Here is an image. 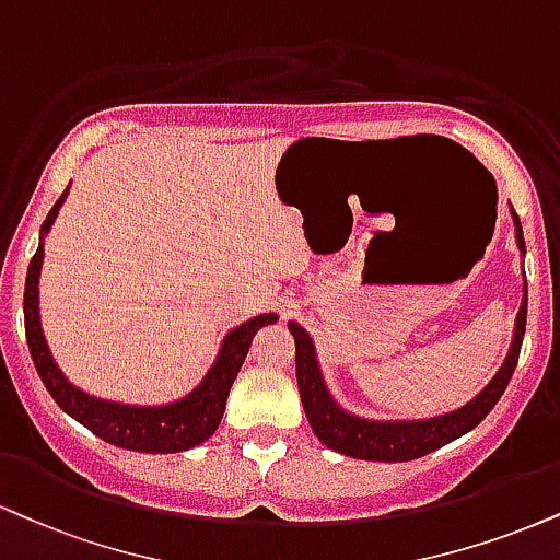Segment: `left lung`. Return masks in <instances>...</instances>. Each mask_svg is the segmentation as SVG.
Segmentation results:
<instances>
[{"label":"left lung","instance_id":"left-lung-1","mask_svg":"<svg viewBox=\"0 0 560 560\" xmlns=\"http://www.w3.org/2000/svg\"><path fill=\"white\" fill-rule=\"evenodd\" d=\"M509 213L511 221H514L516 247L524 258L527 247H524L522 224H518L514 208H509ZM287 326L294 336V365H298L302 409H305L310 428L318 435L323 446L362 462H412L475 430L503 396L516 370L518 349H522L524 328H527V279H524L522 307H518L514 320V339H511L509 354L501 370L464 407L435 417H422V420H370V417L349 412L334 399L331 388L323 378L313 336L294 320H289Z\"/></svg>","mask_w":560,"mask_h":560}]
</instances>
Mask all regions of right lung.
I'll return each mask as SVG.
<instances>
[{"mask_svg":"<svg viewBox=\"0 0 560 560\" xmlns=\"http://www.w3.org/2000/svg\"><path fill=\"white\" fill-rule=\"evenodd\" d=\"M67 190L59 195V200L46 215L42 224V237H38V250L31 258L28 276H25V336H28V349L42 375L44 386L54 396V401L62 407L72 420L85 425L91 433H96L101 441L112 446L143 451V454H177L200 446L208 441L219 428L221 417L226 409V396L237 378L242 362H245L247 349H250L255 334L262 326H271L279 320L276 313H260L255 318L240 323L221 339L219 354L213 365L208 368L203 381L195 386L190 394H185L177 401L170 404H127L101 399V396L88 394L78 388L75 383L67 381V375L59 370L57 360L51 357V349L46 345V336L42 328V310H38V279H42L44 266V237L51 232L57 221L59 208L65 206Z\"/></svg>","mask_w":560,"mask_h":560,"instance_id":"obj_1","label":"right lung"}]
</instances>
